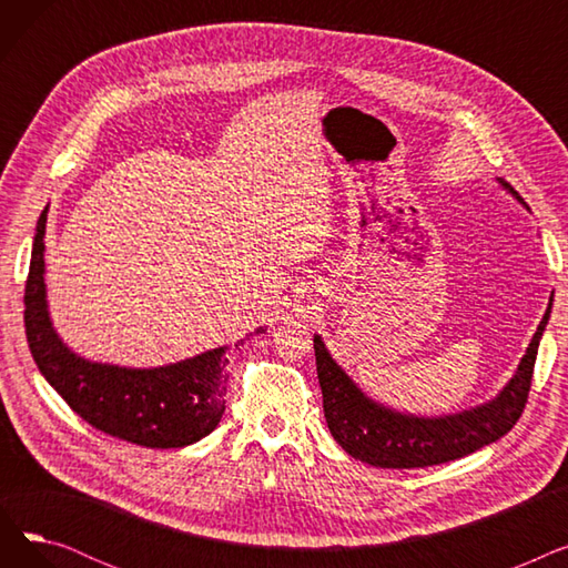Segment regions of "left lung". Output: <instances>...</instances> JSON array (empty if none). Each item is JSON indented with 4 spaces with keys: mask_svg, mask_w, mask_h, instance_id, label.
I'll return each instance as SVG.
<instances>
[{
    "mask_svg": "<svg viewBox=\"0 0 568 568\" xmlns=\"http://www.w3.org/2000/svg\"><path fill=\"white\" fill-rule=\"evenodd\" d=\"M495 182L501 191L529 209L501 176H497ZM550 311L552 300L541 324L536 326V334L531 336L516 373L501 386L497 396L481 405L439 416L400 412L371 398L334 359L322 336L315 334L313 347L326 426L352 458L384 469L428 467L474 454L509 433L520 419L529 394L536 352H539Z\"/></svg>",
    "mask_w": 568,
    "mask_h": 568,
    "instance_id": "8db88e82",
    "label": "left lung"
}]
</instances>
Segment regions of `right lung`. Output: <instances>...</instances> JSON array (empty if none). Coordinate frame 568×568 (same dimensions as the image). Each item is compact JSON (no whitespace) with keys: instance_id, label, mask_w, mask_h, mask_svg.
Here are the masks:
<instances>
[{"instance_id":"1","label":"right lung","mask_w":568,"mask_h":568,"mask_svg":"<svg viewBox=\"0 0 568 568\" xmlns=\"http://www.w3.org/2000/svg\"><path fill=\"white\" fill-rule=\"evenodd\" d=\"M48 206L37 223L32 262L24 285V329L41 375L75 414L105 435L146 446L182 449L212 433L225 412L227 345L189 359L133 368L92 362L73 352L57 334L45 287ZM257 326L251 336L264 334ZM244 341H239L244 345Z\"/></svg>"}]
</instances>
